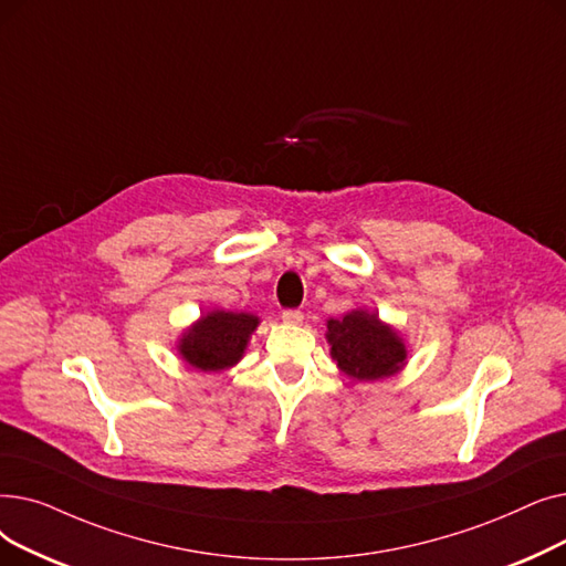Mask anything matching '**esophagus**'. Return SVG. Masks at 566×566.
Instances as JSON below:
<instances>
[{
	"mask_svg": "<svg viewBox=\"0 0 566 566\" xmlns=\"http://www.w3.org/2000/svg\"><path fill=\"white\" fill-rule=\"evenodd\" d=\"M281 317H283L285 325H302V322H304V313L302 311H294V308L283 311Z\"/></svg>",
	"mask_w": 566,
	"mask_h": 566,
	"instance_id": "esophagus-1",
	"label": "esophagus"
}]
</instances>
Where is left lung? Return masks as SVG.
I'll return each instance as SVG.
<instances>
[{
  "label": "left lung",
  "instance_id": "1",
  "mask_svg": "<svg viewBox=\"0 0 566 566\" xmlns=\"http://www.w3.org/2000/svg\"><path fill=\"white\" fill-rule=\"evenodd\" d=\"M332 359L353 380H382L406 366L408 345L398 332L364 308L327 319Z\"/></svg>",
  "mask_w": 566,
  "mask_h": 566
}]
</instances>
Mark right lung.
Wrapping results in <instances>:
<instances>
[{"label":"right lung","mask_w":566,"mask_h":566,"mask_svg":"<svg viewBox=\"0 0 566 566\" xmlns=\"http://www.w3.org/2000/svg\"><path fill=\"white\" fill-rule=\"evenodd\" d=\"M258 325L260 317L251 313L211 311L181 334L177 349L181 359L198 370H228L244 357L249 338Z\"/></svg>","instance_id":"right-lung-1"}]
</instances>
